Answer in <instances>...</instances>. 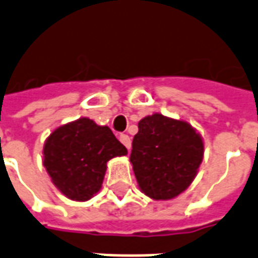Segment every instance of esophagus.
<instances>
[{"instance_id":"esophagus-1","label":"esophagus","mask_w":258,"mask_h":258,"mask_svg":"<svg viewBox=\"0 0 258 258\" xmlns=\"http://www.w3.org/2000/svg\"><path fill=\"white\" fill-rule=\"evenodd\" d=\"M119 139H120V142L123 143L125 147H127V150H130V149H131V139H130L128 135H125V134H121L120 137H119Z\"/></svg>"}]
</instances>
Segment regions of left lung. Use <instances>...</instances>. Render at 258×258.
Masks as SVG:
<instances>
[{
  "instance_id": "1",
  "label": "left lung",
  "mask_w": 258,
  "mask_h": 258,
  "mask_svg": "<svg viewBox=\"0 0 258 258\" xmlns=\"http://www.w3.org/2000/svg\"><path fill=\"white\" fill-rule=\"evenodd\" d=\"M130 162L139 189L153 200H172L192 184L204 155V141L186 120L162 113L138 123Z\"/></svg>"
}]
</instances>
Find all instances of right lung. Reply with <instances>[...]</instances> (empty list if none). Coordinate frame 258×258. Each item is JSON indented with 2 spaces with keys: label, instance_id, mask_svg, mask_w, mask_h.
Masks as SVG:
<instances>
[{
  "label": "right lung",
  "instance_id": "right-lung-1",
  "mask_svg": "<svg viewBox=\"0 0 258 258\" xmlns=\"http://www.w3.org/2000/svg\"><path fill=\"white\" fill-rule=\"evenodd\" d=\"M127 155L108 125L89 117L59 125L43 146V166L59 192L74 202H86L101 189L108 161Z\"/></svg>",
  "mask_w": 258,
  "mask_h": 258
}]
</instances>
